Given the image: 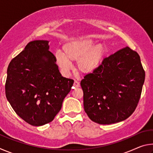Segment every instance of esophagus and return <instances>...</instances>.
Instances as JSON below:
<instances>
[{
	"mask_svg": "<svg viewBox=\"0 0 153 153\" xmlns=\"http://www.w3.org/2000/svg\"><path fill=\"white\" fill-rule=\"evenodd\" d=\"M79 86H80L79 82L76 81V80H75L74 83V86L75 88H78V87H79Z\"/></svg>",
	"mask_w": 153,
	"mask_h": 153,
	"instance_id": "34e87169",
	"label": "esophagus"
}]
</instances>
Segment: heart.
I'll return each mask as SVG.
<instances>
[{"instance_id": "heart-1", "label": "heart", "mask_w": 153, "mask_h": 153, "mask_svg": "<svg viewBox=\"0 0 153 153\" xmlns=\"http://www.w3.org/2000/svg\"><path fill=\"white\" fill-rule=\"evenodd\" d=\"M89 38L73 40L65 44L63 53L56 51L55 53L56 63L64 73L71 68V61H77V69L82 74H90L97 70L102 64L105 48L101 44L94 45Z\"/></svg>"}]
</instances>
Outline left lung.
<instances>
[{
  "label": "left lung",
  "instance_id": "obj_1",
  "mask_svg": "<svg viewBox=\"0 0 153 153\" xmlns=\"http://www.w3.org/2000/svg\"><path fill=\"white\" fill-rule=\"evenodd\" d=\"M144 79L138 54L128 46L117 51L81 81L85 112L103 125L126 120L138 105Z\"/></svg>",
  "mask_w": 153,
  "mask_h": 153
}]
</instances>
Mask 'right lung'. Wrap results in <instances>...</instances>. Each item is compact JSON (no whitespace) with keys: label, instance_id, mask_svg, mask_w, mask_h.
<instances>
[{"label":"right lung","instance_id":"right-lung-1","mask_svg":"<svg viewBox=\"0 0 153 153\" xmlns=\"http://www.w3.org/2000/svg\"><path fill=\"white\" fill-rule=\"evenodd\" d=\"M48 42H30L7 69V100L15 112L33 126L54 120L74 82L61 76Z\"/></svg>","mask_w":153,"mask_h":153}]
</instances>
